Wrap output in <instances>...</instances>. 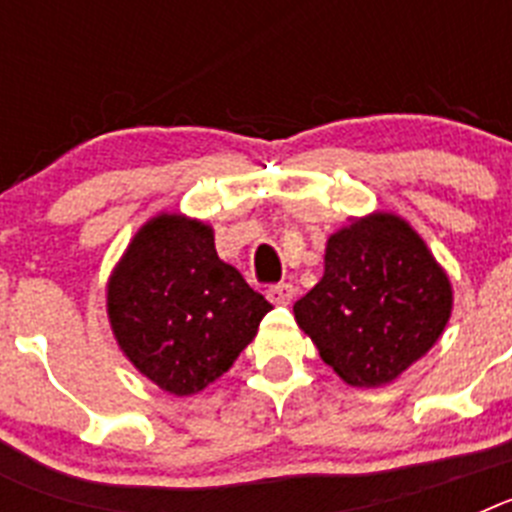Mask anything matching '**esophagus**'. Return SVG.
Wrapping results in <instances>:
<instances>
[{"mask_svg": "<svg viewBox=\"0 0 512 512\" xmlns=\"http://www.w3.org/2000/svg\"><path fill=\"white\" fill-rule=\"evenodd\" d=\"M266 297H269L271 305H289L292 297H295V287L289 282H279L274 287L266 289Z\"/></svg>", "mask_w": 512, "mask_h": 512, "instance_id": "1", "label": "esophagus"}]
</instances>
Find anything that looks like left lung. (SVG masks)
I'll return each instance as SVG.
<instances>
[{
  "instance_id": "obj_1",
  "label": "left lung",
  "mask_w": 512,
  "mask_h": 512,
  "mask_svg": "<svg viewBox=\"0 0 512 512\" xmlns=\"http://www.w3.org/2000/svg\"><path fill=\"white\" fill-rule=\"evenodd\" d=\"M451 282L402 217L374 212L328 238L325 271L295 302L297 325L351 387H382L431 351Z\"/></svg>"
}]
</instances>
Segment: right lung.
Wrapping results in <instances>:
<instances>
[{
    "label": "right lung",
    "instance_id": "right-lung-1",
    "mask_svg": "<svg viewBox=\"0 0 512 512\" xmlns=\"http://www.w3.org/2000/svg\"><path fill=\"white\" fill-rule=\"evenodd\" d=\"M269 310L241 271L220 261L210 225L169 212L135 233L107 282L117 346L176 397L223 377Z\"/></svg>",
    "mask_w": 512,
    "mask_h": 512
}]
</instances>
